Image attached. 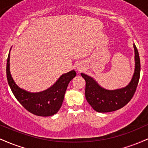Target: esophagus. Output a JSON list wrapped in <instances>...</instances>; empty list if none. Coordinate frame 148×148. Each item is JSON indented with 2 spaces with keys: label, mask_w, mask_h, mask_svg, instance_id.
<instances>
[{
  "label": "esophagus",
  "mask_w": 148,
  "mask_h": 148,
  "mask_svg": "<svg viewBox=\"0 0 148 148\" xmlns=\"http://www.w3.org/2000/svg\"><path fill=\"white\" fill-rule=\"evenodd\" d=\"M77 69H79V70H81V68H80V67H77Z\"/></svg>",
  "instance_id": "34e87169"
}]
</instances>
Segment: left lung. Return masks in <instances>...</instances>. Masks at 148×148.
Returning a JSON list of instances; mask_svg holds the SVG:
<instances>
[{"label":"left lung","instance_id":"8db88e82","mask_svg":"<svg viewBox=\"0 0 148 148\" xmlns=\"http://www.w3.org/2000/svg\"><path fill=\"white\" fill-rule=\"evenodd\" d=\"M135 51V71L130 84L127 87L115 90H107L95 82L92 78L81 73L86 81L85 95L86 100L93 109L99 113L115 111L123 108L133 97L140 79V62L136 47L134 44Z\"/></svg>","mask_w":148,"mask_h":148}]
</instances>
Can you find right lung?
I'll return each mask as SVG.
<instances>
[{
	"mask_svg": "<svg viewBox=\"0 0 148 148\" xmlns=\"http://www.w3.org/2000/svg\"><path fill=\"white\" fill-rule=\"evenodd\" d=\"M10 52L7 62V78L11 90L18 102L30 113L38 116L47 117L56 114L62 106L69 83L75 77L72 70L62 76L51 88L38 93H30L18 88L12 77L10 69Z\"/></svg>",
	"mask_w": 148,
	"mask_h": 148,
	"instance_id": "obj_1",
	"label": "right lung"
}]
</instances>
